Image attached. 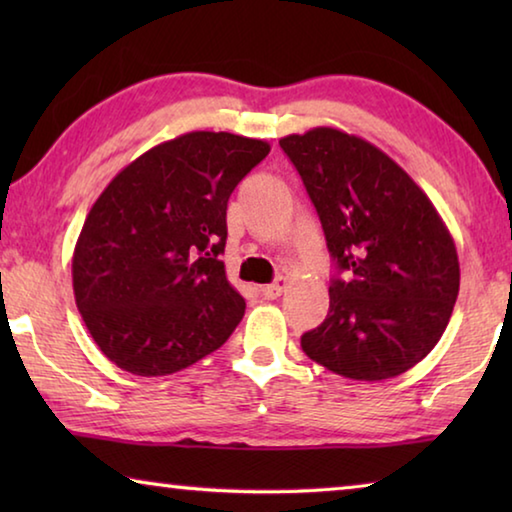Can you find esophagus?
Listing matches in <instances>:
<instances>
[{
  "label": "esophagus",
  "instance_id": "obj_1",
  "mask_svg": "<svg viewBox=\"0 0 512 512\" xmlns=\"http://www.w3.org/2000/svg\"><path fill=\"white\" fill-rule=\"evenodd\" d=\"M284 289H287V280H284V277H280V280L273 282V284H266V287H262L259 291H262V296L266 300H275V298L282 296Z\"/></svg>",
  "mask_w": 512,
  "mask_h": 512
}]
</instances>
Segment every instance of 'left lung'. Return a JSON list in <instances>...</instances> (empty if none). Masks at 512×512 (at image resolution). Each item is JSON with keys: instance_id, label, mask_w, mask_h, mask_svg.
Instances as JSON below:
<instances>
[{"instance_id": "left-lung-1", "label": "left lung", "mask_w": 512, "mask_h": 512, "mask_svg": "<svg viewBox=\"0 0 512 512\" xmlns=\"http://www.w3.org/2000/svg\"><path fill=\"white\" fill-rule=\"evenodd\" d=\"M280 146L345 273L302 350L348 379L402 375L436 348L454 311L461 268L445 221L400 164L357 135L320 126Z\"/></svg>"}]
</instances>
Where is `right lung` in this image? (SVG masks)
Wrapping results in <instances>:
<instances>
[{
  "instance_id": "1",
  "label": "right lung",
  "mask_w": 512,
  "mask_h": 512,
  "mask_svg": "<svg viewBox=\"0 0 512 512\" xmlns=\"http://www.w3.org/2000/svg\"><path fill=\"white\" fill-rule=\"evenodd\" d=\"M271 144L194 131L121 169L92 205L72 257L74 298L117 368L162 377L228 341L246 300L219 259L235 187Z\"/></svg>"
}]
</instances>
